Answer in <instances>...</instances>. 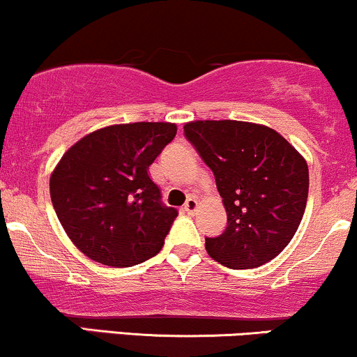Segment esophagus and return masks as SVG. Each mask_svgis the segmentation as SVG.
I'll return each instance as SVG.
<instances>
[{
  "mask_svg": "<svg viewBox=\"0 0 357 357\" xmlns=\"http://www.w3.org/2000/svg\"><path fill=\"white\" fill-rule=\"evenodd\" d=\"M183 208H185V211L188 215H195L197 213V210H198V202H197V198H188L186 199V203H185V206H183Z\"/></svg>",
  "mask_w": 357,
  "mask_h": 357,
  "instance_id": "esophagus-1",
  "label": "esophagus"
}]
</instances>
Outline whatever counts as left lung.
Returning a JSON list of instances; mask_svg holds the SVG:
<instances>
[{
    "instance_id": "1",
    "label": "left lung",
    "mask_w": 357,
    "mask_h": 357,
    "mask_svg": "<svg viewBox=\"0 0 357 357\" xmlns=\"http://www.w3.org/2000/svg\"><path fill=\"white\" fill-rule=\"evenodd\" d=\"M186 139L213 171L227 229L205 242L211 259L232 269L259 268L289 244L308 198L303 155L276 130L238 120H197Z\"/></svg>"
}]
</instances>
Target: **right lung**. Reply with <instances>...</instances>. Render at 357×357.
<instances>
[{
	"label": "right lung",
	"mask_w": 357,
	"mask_h": 357,
	"mask_svg": "<svg viewBox=\"0 0 357 357\" xmlns=\"http://www.w3.org/2000/svg\"><path fill=\"white\" fill-rule=\"evenodd\" d=\"M164 121L109 125L62 155L50 176L59 222L84 256L130 268L162 249L178 210L160 202L149 166L176 137Z\"/></svg>",
	"instance_id": "1"
}]
</instances>
